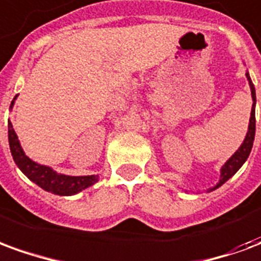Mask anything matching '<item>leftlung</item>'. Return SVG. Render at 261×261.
<instances>
[{
	"label": "left lung",
	"instance_id": "left-lung-1",
	"mask_svg": "<svg viewBox=\"0 0 261 261\" xmlns=\"http://www.w3.org/2000/svg\"><path fill=\"white\" fill-rule=\"evenodd\" d=\"M246 78L247 82H249V86H250V92H252V112H250V119H249V127H247V133L246 137H245V140L241 144V147L236 149V152L230 156L226 162H225L222 166H221V169H219V180L218 183L215 185V186L210 187L207 192H214V190H217L218 187H221L224 185L225 181H228L232 177V176L235 175L238 170L241 169L242 165L246 162V159L249 158V155H250V151H252L253 147V141H254V133H256V91H254V85H253L252 80H250V75L246 71Z\"/></svg>",
	"mask_w": 261,
	"mask_h": 261
}]
</instances>
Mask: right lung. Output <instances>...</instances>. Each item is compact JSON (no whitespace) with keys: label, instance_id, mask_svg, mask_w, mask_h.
<instances>
[{"label":"right lung","instance_id":"right-lung-1","mask_svg":"<svg viewBox=\"0 0 261 261\" xmlns=\"http://www.w3.org/2000/svg\"><path fill=\"white\" fill-rule=\"evenodd\" d=\"M18 95L14 97V100L11 102L9 110H12ZM8 141L9 149L12 153L15 164L19 168L20 172L32 180L36 183L37 186L42 187L43 190L48 193H53L57 196H74L78 194L82 190H85L88 187L93 186L97 180L99 176L88 175V176H69L63 175L56 172L53 168H50L47 165H40L32 161L23 151V148L20 145L18 136L14 130V125L8 120Z\"/></svg>","mask_w":261,"mask_h":261}]
</instances>
